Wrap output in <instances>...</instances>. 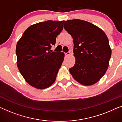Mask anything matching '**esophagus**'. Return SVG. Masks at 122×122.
Here are the masks:
<instances>
[{"instance_id": "esophagus-1", "label": "esophagus", "mask_w": 122, "mask_h": 122, "mask_svg": "<svg viewBox=\"0 0 122 122\" xmlns=\"http://www.w3.org/2000/svg\"><path fill=\"white\" fill-rule=\"evenodd\" d=\"M70 54H71V53H70V51H68V52H65V56H68V55H70Z\"/></svg>"}]
</instances>
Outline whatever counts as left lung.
I'll return each instance as SVG.
<instances>
[{"label": "left lung", "mask_w": 122, "mask_h": 122, "mask_svg": "<svg viewBox=\"0 0 122 122\" xmlns=\"http://www.w3.org/2000/svg\"><path fill=\"white\" fill-rule=\"evenodd\" d=\"M63 27L73 39L76 62L71 74L81 84H94L108 67L112 51L107 37L99 27L81 20L63 21Z\"/></svg>", "instance_id": "8db88e82"}]
</instances>
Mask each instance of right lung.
Masks as SVG:
<instances>
[{
	"label": "right lung",
	"instance_id": "add662e5",
	"mask_svg": "<svg viewBox=\"0 0 122 122\" xmlns=\"http://www.w3.org/2000/svg\"><path fill=\"white\" fill-rule=\"evenodd\" d=\"M62 30V21L39 22L29 27L17 41V67L25 81L34 88L43 89L55 82L65 54L50 49Z\"/></svg>",
	"mask_w": 122,
	"mask_h": 122
}]
</instances>
